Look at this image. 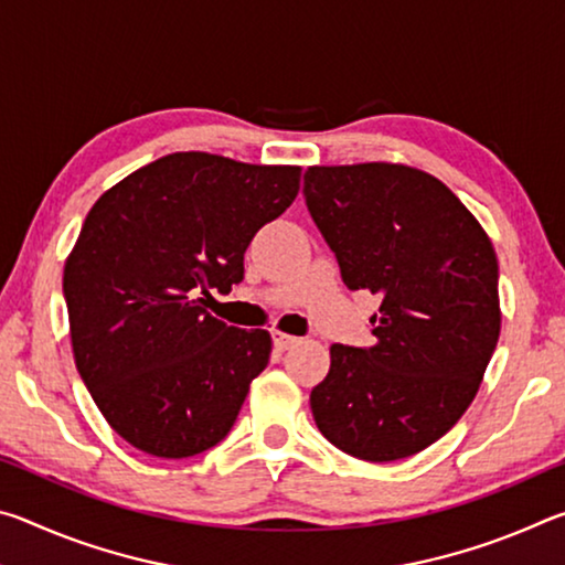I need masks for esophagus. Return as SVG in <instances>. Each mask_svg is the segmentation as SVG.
<instances>
[{
    "mask_svg": "<svg viewBox=\"0 0 565 565\" xmlns=\"http://www.w3.org/2000/svg\"><path fill=\"white\" fill-rule=\"evenodd\" d=\"M296 343H299V339L296 337H291V333H284V331H274V347L279 349V351H286V349H291V347H296Z\"/></svg>",
    "mask_w": 565,
    "mask_h": 565,
    "instance_id": "34e87169",
    "label": "esophagus"
}]
</instances>
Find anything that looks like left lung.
I'll list each match as a JSON object with an SVG mask.
<instances>
[{
	"instance_id": "1",
	"label": "left lung",
	"mask_w": 565,
	"mask_h": 565,
	"mask_svg": "<svg viewBox=\"0 0 565 565\" xmlns=\"http://www.w3.org/2000/svg\"><path fill=\"white\" fill-rule=\"evenodd\" d=\"M303 196L343 284L384 299L369 349L331 347L313 420L361 461L424 451L471 406L499 343L491 238L444 181L406 164L309 167Z\"/></svg>"
}]
</instances>
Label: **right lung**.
<instances>
[{"mask_svg":"<svg viewBox=\"0 0 565 565\" xmlns=\"http://www.w3.org/2000/svg\"><path fill=\"white\" fill-rule=\"evenodd\" d=\"M301 167L177 151L104 191L64 264L76 371L124 441L189 458L232 431L271 337L204 309L244 279L256 232L299 194Z\"/></svg>","mask_w":565,"mask_h":565,"instance_id":"add662e5","label":"right lung"}]
</instances>
